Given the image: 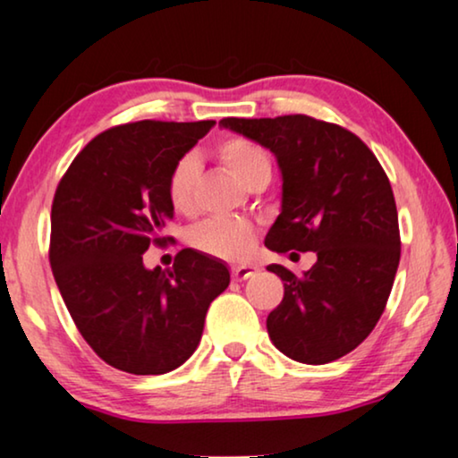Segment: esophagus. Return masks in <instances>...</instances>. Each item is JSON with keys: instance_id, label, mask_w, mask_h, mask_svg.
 <instances>
[{"instance_id": "esophagus-1", "label": "esophagus", "mask_w": 458, "mask_h": 458, "mask_svg": "<svg viewBox=\"0 0 458 458\" xmlns=\"http://www.w3.org/2000/svg\"><path fill=\"white\" fill-rule=\"evenodd\" d=\"M256 273H259V267H254V265H240V267L231 268V277H233L235 281H246Z\"/></svg>"}]
</instances>
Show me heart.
Masks as SVG:
<instances>
[{
    "mask_svg": "<svg viewBox=\"0 0 458 458\" xmlns=\"http://www.w3.org/2000/svg\"><path fill=\"white\" fill-rule=\"evenodd\" d=\"M216 160L225 171H229L243 187L252 190L259 183H268L271 179V158L259 143L246 137H225L215 148ZM196 183L198 162L191 156L181 158L168 174L166 193L168 202L177 215L190 216L196 212ZM191 246L199 252L221 260H243L254 250L256 229L248 221L225 218V221H208L199 225L190 235Z\"/></svg>",
    "mask_w": 458,
    "mask_h": 458,
    "instance_id": "1",
    "label": "heart"
}]
</instances>
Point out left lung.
I'll use <instances>...</instances> for the list:
<instances>
[{
	"label": "left lung",
	"instance_id": "8db88e82",
	"mask_svg": "<svg viewBox=\"0 0 458 458\" xmlns=\"http://www.w3.org/2000/svg\"><path fill=\"white\" fill-rule=\"evenodd\" d=\"M218 124L277 158L281 212L265 246L317 254L302 277L267 267L284 281V300L267 318L268 337L304 365L342 359L377 325L398 271V212L387 174L354 133L317 118H223Z\"/></svg>",
	"mask_w": 458,
	"mask_h": 458
}]
</instances>
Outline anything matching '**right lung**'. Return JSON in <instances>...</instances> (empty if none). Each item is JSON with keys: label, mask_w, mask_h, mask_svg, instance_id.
I'll use <instances>...</instances> for the list:
<instances>
[{"label": "right lung", "mask_w": 458, "mask_h": 458, "mask_svg": "<svg viewBox=\"0 0 458 458\" xmlns=\"http://www.w3.org/2000/svg\"><path fill=\"white\" fill-rule=\"evenodd\" d=\"M215 121H140L81 149L55 190L49 265L74 325L99 359L133 375H162L196 352L208 306L227 290L221 259L185 248L173 271L143 265L174 210L173 166Z\"/></svg>", "instance_id": "1"}]
</instances>
